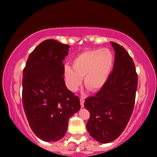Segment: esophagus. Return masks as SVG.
Wrapping results in <instances>:
<instances>
[{
    "label": "esophagus",
    "instance_id": "esophagus-1",
    "mask_svg": "<svg viewBox=\"0 0 157 157\" xmlns=\"http://www.w3.org/2000/svg\"><path fill=\"white\" fill-rule=\"evenodd\" d=\"M84 102H85V100L83 97H80V105H81V108H83L84 107Z\"/></svg>",
    "mask_w": 157,
    "mask_h": 157
}]
</instances>
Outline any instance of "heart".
<instances>
[{"instance_id": "b5f03b06", "label": "heart", "mask_w": 157, "mask_h": 157, "mask_svg": "<svg viewBox=\"0 0 157 157\" xmlns=\"http://www.w3.org/2000/svg\"><path fill=\"white\" fill-rule=\"evenodd\" d=\"M114 57L109 48H93L77 55L71 61V68H64L66 86L76 91L84 78V86L91 92H97L104 87L113 66Z\"/></svg>"}]
</instances>
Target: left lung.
Instances as JSON below:
<instances>
[{"mask_svg":"<svg viewBox=\"0 0 157 157\" xmlns=\"http://www.w3.org/2000/svg\"><path fill=\"white\" fill-rule=\"evenodd\" d=\"M111 44L115 52L112 72L104 87L84 103L90 113L87 130L100 143L113 141L125 130L134 110L138 83L131 56L120 44Z\"/></svg>","mask_w":157,"mask_h":157,"instance_id":"8db88e82","label":"left lung"}]
</instances>
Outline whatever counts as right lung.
Here are the masks:
<instances>
[{"mask_svg": "<svg viewBox=\"0 0 157 157\" xmlns=\"http://www.w3.org/2000/svg\"><path fill=\"white\" fill-rule=\"evenodd\" d=\"M68 48L46 40L30 54L23 68V109L32 131L45 142L63 137L70 117L80 109V99L66 88L63 78Z\"/></svg>", "mask_w": 157, "mask_h": 157, "instance_id": "1", "label": "right lung"}]
</instances>
